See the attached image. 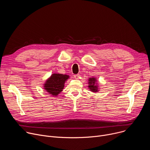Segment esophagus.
I'll return each instance as SVG.
<instances>
[{
	"instance_id": "obj_1",
	"label": "esophagus",
	"mask_w": 150,
	"mask_h": 150,
	"mask_svg": "<svg viewBox=\"0 0 150 150\" xmlns=\"http://www.w3.org/2000/svg\"><path fill=\"white\" fill-rule=\"evenodd\" d=\"M79 76H80V75H79V74H76V75H74V78H75V79H78L79 78Z\"/></svg>"
}]
</instances>
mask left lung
I'll return each mask as SVG.
<instances>
[{
    "label": "left lung",
    "instance_id": "obj_1",
    "mask_svg": "<svg viewBox=\"0 0 150 150\" xmlns=\"http://www.w3.org/2000/svg\"><path fill=\"white\" fill-rule=\"evenodd\" d=\"M96 79L95 78H91L89 79V88L91 90V91L93 92H97L98 91V88H97V86L96 85L97 83H96Z\"/></svg>",
    "mask_w": 150,
    "mask_h": 150
}]
</instances>
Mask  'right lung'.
<instances>
[{
    "mask_svg": "<svg viewBox=\"0 0 150 150\" xmlns=\"http://www.w3.org/2000/svg\"><path fill=\"white\" fill-rule=\"evenodd\" d=\"M69 77L67 75L53 74L45 83V89L53 96H56L63 90L64 84Z\"/></svg>",
    "mask_w": 150,
    "mask_h": 150,
    "instance_id": "1",
    "label": "right lung"
}]
</instances>
